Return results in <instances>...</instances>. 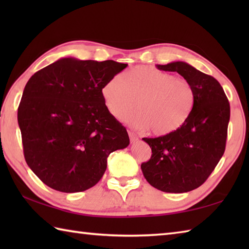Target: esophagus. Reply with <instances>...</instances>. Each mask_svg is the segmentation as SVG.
<instances>
[{
  "instance_id": "esophagus-1",
  "label": "esophagus",
  "mask_w": 249,
  "mask_h": 249,
  "mask_svg": "<svg viewBox=\"0 0 249 249\" xmlns=\"http://www.w3.org/2000/svg\"><path fill=\"white\" fill-rule=\"evenodd\" d=\"M128 135H129V138H130V142H137L138 141V137H137V135L136 134H134V133H131V131H128Z\"/></svg>"
}]
</instances>
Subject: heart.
Segmentation results:
<instances>
[{"label": "heart", "instance_id": "heart-1", "mask_svg": "<svg viewBox=\"0 0 249 249\" xmlns=\"http://www.w3.org/2000/svg\"><path fill=\"white\" fill-rule=\"evenodd\" d=\"M102 96L109 113L125 121L136 109L130 123L150 128L152 134L166 136L181 128L192 112L195 92L187 80L149 66H137L124 78L111 77L104 83Z\"/></svg>", "mask_w": 249, "mask_h": 249}]
</instances>
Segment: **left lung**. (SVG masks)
Returning a JSON list of instances; mask_svg holds the SVG:
<instances>
[{
  "label": "left lung",
  "mask_w": 249,
  "mask_h": 249,
  "mask_svg": "<svg viewBox=\"0 0 249 249\" xmlns=\"http://www.w3.org/2000/svg\"><path fill=\"white\" fill-rule=\"evenodd\" d=\"M177 71L194 88L195 102L181 128L157 138H143L152 150L141 163L145 179L165 193H187L201 186L217 166L226 149L230 105L219 82L185 62L156 65Z\"/></svg>",
  "instance_id": "8db88e82"
}]
</instances>
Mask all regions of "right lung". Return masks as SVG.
<instances>
[{
	"mask_svg": "<svg viewBox=\"0 0 249 249\" xmlns=\"http://www.w3.org/2000/svg\"><path fill=\"white\" fill-rule=\"evenodd\" d=\"M127 64L63 57L35 72L18 108L25 161L47 186L84 192L97 184L107 158L129 144L106 108L102 88Z\"/></svg>",
	"mask_w": 249,
	"mask_h": 249,
	"instance_id": "obj_1",
	"label": "right lung"
}]
</instances>
